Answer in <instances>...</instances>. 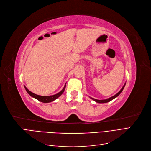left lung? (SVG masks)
I'll list each match as a JSON object with an SVG mask.
<instances>
[{
  "instance_id": "8db88e82",
  "label": "left lung",
  "mask_w": 151,
  "mask_h": 151,
  "mask_svg": "<svg viewBox=\"0 0 151 151\" xmlns=\"http://www.w3.org/2000/svg\"><path fill=\"white\" fill-rule=\"evenodd\" d=\"M125 85H126V83L124 85V86H122V88H121V90L117 93V94H116L115 95H114L113 96H112V97H111V98H108V99H103V100H99V99H94V98H91V99H92L93 100H94V101H96V103H108V102H109L110 101H111V100H113V99H114L115 98H116L117 96H118L119 94H121V93L122 92V91L123 90V89H124V86H125Z\"/></svg>"
}]
</instances>
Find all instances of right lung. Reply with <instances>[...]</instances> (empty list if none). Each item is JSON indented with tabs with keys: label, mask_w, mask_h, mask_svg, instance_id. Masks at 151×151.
I'll use <instances>...</instances> for the list:
<instances>
[{
	"label": "right lung",
	"mask_w": 151,
	"mask_h": 151,
	"mask_svg": "<svg viewBox=\"0 0 151 151\" xmlns=\"http://www.w3.org/2000/svg\"><path fill=\"white\" fill-rule=\"evenodd\" d=\"M25 90L27 91V92L30 94V96H31L32 97L34 98L35 99H37V100H38L39 101H41L42 103H50V102H52L54 100H55L56 99H57L58 97H60L61 94H63V93L65 91V89L66 87V85H65L64 88H63V90H61V91H60L58 93L54 94V95H52V96H40V95H37L36 94L33 93L32 92H31L30 91H29L28 89L24 86Z\"/></svg>",
	"instance_id": "right-lung-1"
}]
</instances>
